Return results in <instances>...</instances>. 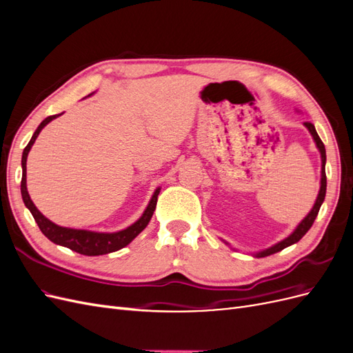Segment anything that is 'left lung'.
Listing matches in <instances>:
<instances>
[{
	"mask_svg": "<svg viewBox=\"0 0 353 353\" xmlns=\"http://www.w3.org/2000/svg\"><path fill=\"white\" fill-rule=\"evenodd\" d=\"M305 126L307 128L309 132H311L314 141H315V144L318 147V150H319V153H321V163H323L321 165V188H319V193H318V197L315 200V205H314L312 210L307 213L306 218L301 223H299V225L296 227V230L290 234V236H288L287 239H284L283 241L274 244L272 248L265 249V250H262L259 253H256L254 254L256 258H265V256H270V254H274L276 252H281L283 249L288 248V245H292V244H294V243H297L299 240H301L305 236V234L309 231V228L312 227V223H314V221H315V218L318 215V212H319V208H321L323 201L325 199V190H327V176H325V159L327 157H325V147H324V143L321 141V138L318 137V134L315 131V126L311 122H305Z\"/></svg>",
	"mask_w": 353,
	"mask_h": 353,
	"instance_id": "1",
	"label": "left lung"
}]
</instances>
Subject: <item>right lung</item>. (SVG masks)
Listing matches in <instances>:
<instances>
[{
    "label": "right lung",
    "mask_w": 353,
    "mask_h": 353,
    "mask_svg": "<svg viewBox=\"0 0 353 353\" xmlns=\"http://www.w3.org/2000/svg\"><path fill=\"white\" fill-rule=\"evenodd\" d=\"M60 114H52V116L46 117V119L39 123L37 131L34 132V135H32L30 141L28 143V145L23 150V154H22L23 174H22V184H20V191H22V199H23L25 206L30 210L32 216H34L42 234H44V236L48 240H51L52 243L65 245V248L77 252V253L85 254V256H99V254H105V253H112V252L119 250V249L125 248V245L130 244L138 236V234H140L147 227V223L150 222V219L153 216V212L157 205V196L160 193V188H157L154 191V194H153L150 203H148L147 209L144 210L143 216L137 222H134L131 227H128V228H125L122 231H117V232H94V231H87V230L65 228V227H59L54 222L47 219L37 209L34 201H32L29 197L28 188H26V159H28L30 147L34 145L37 137L42 131V128H44L47 123H50L52 119H56V117Z\"/></svg>",
    "instance_id": "right-lung-1"
}]
</instances>
